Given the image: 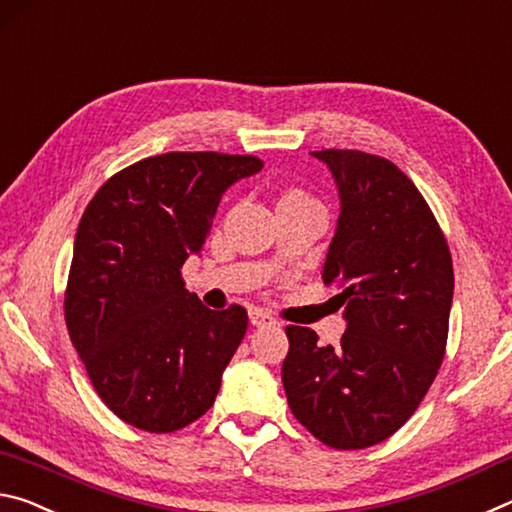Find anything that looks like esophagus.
<instances>
[{
    "label": "esophagus",
    "instance_id": "esophagus-1",
    "mask_svg": "<svg viewBox=\"0 0 512 512\" xmlns=\"http://www.w3.org/2000/svg\"><path fill=\"white\" fill-rule=\"evenodd\" d=\"M249 322L254 326H265L274 324V317L270 313H265L263 308H249Z\"/></svg>",
    "mask_w": 512,
    "mask_h": 512
}]
</instances>
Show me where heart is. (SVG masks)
I'll return each mask as SVG.
<instances>
[{
  "mask_svg": "<svg viewBox=\"0 0 512 512\" xmlns=\"http://www.w3.org/2000/svg\"><path fill=\"white\" fill-rule=\"evenodd\" d=\"M297 197H308L306 192H301V190H288L286 195H283V199H297Z\"/></svg>",
  "mask_w": 512,
  "mask_h": 512,
  "instance_id": "obj_1",
  "label": "heart"
}]
</instances>
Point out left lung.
<instances>
[{
    "label": "left lung",
    "instance_id": "left-lung-1",
    "mask_svg": "<svg viewBox=\"0 0 512 512\" xmlns=\"http://www.w3.org/2000/svg\"><path fill=\"white\" fill-rule=\"evenodd\" d=\"M340 192L322 281L342 288L347 331L317 345L286 326L281 379L299 424L333 449H365L422 404L447 349L454 265L438 220L404 172L358 149H322Z\"/></svg>",
    "mask_w": 512,
    "mask_h": 512
}]
</instances>
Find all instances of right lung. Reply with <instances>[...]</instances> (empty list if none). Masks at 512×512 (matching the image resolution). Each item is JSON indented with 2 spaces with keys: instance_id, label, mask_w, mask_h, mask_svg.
Instances as JSON below:
<instances>
[{
  "instance_id": "right-lung-1",
  "label": "right lung",
  "mask_w": 512,
  "mask_h": 512,
  "mask_svg": "<svg viewBox=\"0 0 512 512\" xmlns=\"http://www.w3.org/2000/svg\"><path fill=\"white\" fill-rule=\"evenodd\" d=\"M261 167L238 154L149 156L113 174L83 211L65 324L92 388L122 422L172 433L213 406L247 311L206 308L181 267L206 242L224 192Z\"/></svg>"
}]
</instances>
